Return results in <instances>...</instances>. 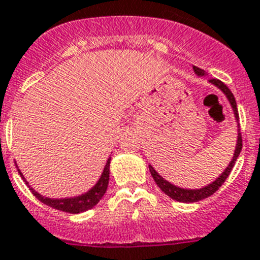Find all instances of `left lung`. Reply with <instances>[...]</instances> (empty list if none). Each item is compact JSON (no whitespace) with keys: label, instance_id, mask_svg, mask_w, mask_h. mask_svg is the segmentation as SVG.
<instances>
[{"label":"left lung","instance_id":"8db88e82","mask_svg":"<svg viewBox=\"0 0 260 260\" xmlns=\"http://www.w3.org/2000/svg\"><path fill=\"white\" fill-rule=\"evenodd\" d=\"M192 69H194L195 74H198V76H201V77L205 76V70H202V69L197 68V66H194ZM210 82H211L212 85H215L216 87H219L223 93L226 94L227 100L230 101L231 107H233L234 114H235V119H237V122L239 121L237 101H235V98H234V94L231 93V90L229 89V87H227L226 85L222 82V81H219V79L212 78V79H210ZM238 126H239V123H238ZM238 130H239V132H238L237 147H235V151H234L233 159H231L230 165L226 167V170L223 171V173L219 175V178H216L215 181L212 182V183H210L209 186H205V187H202V188H198V190H188V188L177 187V186H174V184H171L170 182H167L166 179H164V178L160 177L159 174L154 170L153 166H149L150 173H151V177L154 178V181H155V183L158 184V187H159L160 190L165 192V194L169 195L171 199H174V201H178V202H184V203L199 202V201H202V199H206V198H209V197H211V195L214 194V192H215L223 183H224V181H226L227 178H229L231 170H233L234 165H235V162H237L238 156H239V154H241V150H242L241 127L238 128Z\"/></svg>","mask_w":260,"mask_h":260}]
</instances>
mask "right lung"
Here are the masks:
<instances>
[{
  "instance_id": "add662e5",
  "label": "right lung",
  "mask_w": 260,
  "mask_h": 260,
  "mask_svg": "<svg viewBox=\"0 0 260 260\" xmlns=\"http://www.w3.org/2000/svg\"><path fill=\"white\" fill-rule=\"evenodd\" d=\"M110 159L111 156L107 159L106 166L104 169V173L101 175V178L98 179V182L95 183L93 188H90L89 191L85 192L82 195H78V197H74V198H65V199H51V198H45L42 195L38 194L37 191H34L33 188H29L31 190L36 198L38 201H41L42 203H45L46 206H50L53 209L59 210V211L63 212H70V214H78V212L87 211V210L93 209L96 203L100 202L102 197L105 195L107 190V184H109V175H110ZM19 175L23 178L22 173L18 170ZM23 181L26 182V179L23 178ZM26 184H29L26 182Z\"/></svg>"
}]
</instances>
